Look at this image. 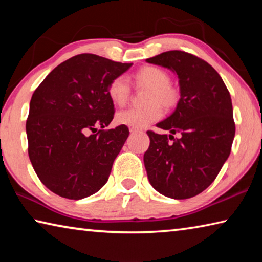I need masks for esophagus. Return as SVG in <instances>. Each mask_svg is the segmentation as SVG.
Returning <instances> with one entry per match:
<instances>
[{
    "mask_svg": "<svg viewBox=\"0 0 262 262\" xmlns=\"http://www.w3.org/2000/svg\"><path fill=\"white\" fill-rule=\"evenodd\" d=\"M129 132L130 133H139L140 132V129H137V128H129Z\"/></svg>",
    "mask_w": 262,
    "mask_h": 262,
    "instance_id": "1",
    "label": "esophagus"
}]
</instances>
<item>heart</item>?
<instances>
[{
    "label": "heart",
    "instance_id": "obj_1",
    "mask_svg": "<svg viewBox=\"0 0 262 262\" xmlns=\"http://www.w3.org/2000/svg\"><path fill=\"white\" fill-rule=\"evenodd\" d=\"M135 79L139 84L151 88L148 101L152 103L145 107H128L119 111L115 120L119 125L132 128H143L149 123L162 118L163 111L158 103L170 107L178 100V94L170 86L171 79L168 74L156 67H144L136 73ZM107 94L115 105H123L129 98L130 88L125 76H118L111 81Z\"/></svg>",
    "mask_w": 262,
    "mask_h": 262
}]
</instances>
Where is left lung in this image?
<instances>
[{
	"instance_id": "left-lung-1",
	"label": "left lung",
	"mask_w": 262,
	"mask_h": 262,
	"mask_svg": "<svg viewBox=\"0 0 262 262\" xmlns=\"http://www.w3.org/2000/svg\"><path fill=\"white\" fill-rule=\"evenodd\" d=\"M145 61L174 73L180 91L176 110L156 125L170 135L147 132L143 161L149 183L174 200L193 198L209 187L231 151V97L219 73L188 53L164 52Z\"/></svg>"
}]
</instances>
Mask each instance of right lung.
<instances>
[{
	"instance_id": "right-lung-1",
	"label": "right lung",
	"mask_w": 262,
	"mask_h": 262,
	"mask_svg": "<svg viewBox=\"0 0 262 262\" xmlns=\"http://www.w3.org/2000/svg\"><path fill=\"white\" fill-rule=\"evenodd\" d=\"M133 63L79 54L47 75L30 101L29 157L41 183L70 200L95 194L107 183L129 130L113 120L107 89Z\"/></svg>"
}]
</instances>
